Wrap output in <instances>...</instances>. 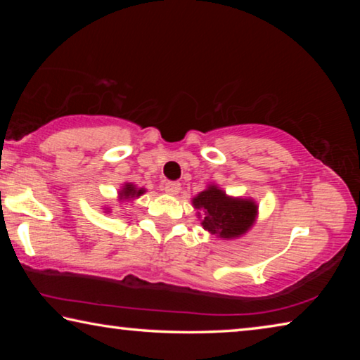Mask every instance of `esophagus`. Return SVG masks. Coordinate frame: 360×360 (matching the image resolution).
<instances>
[{
  "label": "esophagus",
  "instance_id": "esophagus-1",
  "mask_svg": "<svg viewBox=\"0 0 360 360\" xmlns=\"http://www.w3.org/2000/svg\"><path fill=\"white\" fill-rule=\"evenodd\" d=\"M163 191H165L168 195H176L181 191V184L176 181H167L165 184H163Z\"/></svg>",
  "mask_w": 360,
  "mask_h": 360
}]
</instances>
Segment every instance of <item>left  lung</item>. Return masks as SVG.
<instances>
[{
	"label": "left lung",
	"instance_id": "1",
	"mask_svg": "<svg viewBox=\"0 0 360 360\" xmlns=\"http://www.w3.org/2000/svg\"><path fill=\"white\" fill-rule=\"evenodd\" d=\"M193 206L205 212L203 227L221 238H235L245 233L257 212V206L251 200L230 198L214 186L198 193Z\"/></svg>",
	"mask_w": 360,
	"mask_h": 360
}]
</instances>
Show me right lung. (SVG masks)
Masks as SVG:
<instances>
[{
  "label": "right lung",
  "mask_w": 360,
  "mask_h": 360,
  "mask_svg": "<svg viewBox=\"0 0 360 360\" xmlns=\"http://www.w3.org/2000/svg\"><path fill=\"white\" fill-rule=\"evenodd\" d=\"M144 191L143 188H139L136 191V187H133V184H125L124 191L120 192V198H131V197H138V195H141Z\"/></svg>",
  "instance_id": "obj_1"
}]
</instances>
